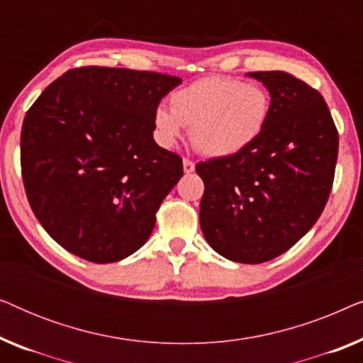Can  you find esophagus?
<instances>
[{"label": "esophagus", "mask_w": 363, "mask_h": 363, "mask_svg": "<svg viewBox=\"0 0 363 363\" xmlns=\"http://www.w3.org/2000/svg\"><path fill=\"white\" fill-rule=\"evenodd\" d=\"M193 170H195V163H193L190 158H185V160H183V172L191 173Z\"/></svg>", "instance_id": "esophagus-1"}]
</instances>
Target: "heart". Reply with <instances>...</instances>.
<instances>
[{
    "mask_svg": "<svg viewBox=\"0 0 363 363\" xmlns=\"http://www.w3.org/2000/svg\"><path fill=\"white\" fill-rule=\"evenodd\" d=\"M271 112L264 87L231 77H205L173 92L170 108L158 107L155 127L172 145L190 127L193 147L208 157H230L259 137Z\"/></svg>",
    "mask_w": 363,
    "mask_h": 363,
    "instance_id": "b5f03b06",
    "label": "heart"
}]
</instances>
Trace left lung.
Here are the masks:
<instances>
[{
  "label": "left lung",
  "mask_w": 363,
  "mask_h": 363,
  "mask_svg": "<svg viewBox=\"0 0 363 363\" xmlns=\"http://www.w3.org/2000/svg\"><path fill=\"white\" fill-rule=\"evenodd\" d=\"M271 112L259 137L196 165L205 183L200 225L208 245L245 264L271 261L319 220L334 183L339 133L315 89L282 71L250 72Z\"/></svg>",
  "instance_id": "obj_1"
}]
</instances>
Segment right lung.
<instances>
[{"mask_svg": "<svg viewBox=\"0 0 363 363\" xmlns=\"http://www.w3.org/2000/svg\"><path fill=\"white\" fill-rule=\"evenodd\" d=\"M182 79L118 67L71 69L44 89L21 130L34 215L64 250L97 264L145 245L180 155L153 140L155 111Z\"/></svg>", "mask_w": 363, "mask_h": 363, "instance_id": "1", "label": "right lung"}]
</instances>
